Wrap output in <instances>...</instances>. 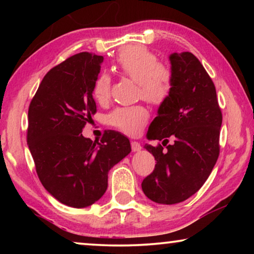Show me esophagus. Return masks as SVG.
Here are the masks:
<instances>
[{
  "label": "esophagus",
  "instance_id": "1",
  "mask_svg": "<svg viewBox=\"0 0 254 254\" xmlns=\"http://www.w3.org/2000/svg\"><path fill=\"white\" fill-rule=\"evenodd\" d=\"M130 145H131V150H133L134 152L140 151L141 149H142L141 144L138 143V142H136V141H131V142H130Z\"/></svg>",
  "mask_w": 254,
  "mask_h": 254
}]
</instances>
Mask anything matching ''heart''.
Returning <instances> with one entry per match:
<instances>
[{"mask_svg":"<svg viewBox=\"0 0 254 254\" xmlns=\"http://www.w3.org/2000/svg\"><path fill=\"white\" fill-rule=\"evenodd\" d=\"M114 69L137 82L138 95L151 104H162L172 90V72L165 64L157 62L154 53L143 46H128L120 51ZM111 78L100 75L93 86V97L98 103H105L110 97ZM149 112L144 106L118 107L109 116V123L129 135H136L147 123Z\"/></svg>","mask_w":254,"mask_h":254,"instance_id":"obj_1","label":"heart"}]
</instances>
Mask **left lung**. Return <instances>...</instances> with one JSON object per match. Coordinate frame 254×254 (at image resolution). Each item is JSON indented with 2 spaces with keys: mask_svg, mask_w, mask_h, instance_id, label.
I'll return each instance as SVG.
<instances>
[{
  "mask_svg": "<svg viewBox=\"0 0 254 254\" xmlns=\"http://www.w3.org/2000/svg\"><path fill=\"white\" fill-rule=\"evenodd\" d=\"M173 77L168 99L158 107L149 126L148 140L174 143L144 148L154 155L156 165L142 182L148 199L161 204H175L189 199L209 177L220 154L222 113L216 90L206 69L190 52L170 54Z\"/></svg>",
  "mask_w": 254,
  "mask_h": 254,
  "instance_id": "1",
  "label": "left lung"
}]
</instances>
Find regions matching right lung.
<instances>
[{"instance_id":"right-lung-1","label":"right lung","mask_w":254,"mask_h":254,"mask_svg":"<svg viewBox=\"0 0 254 254\" xmlns=\"http://www.w3.org/2000/svg\"><path fill=\"white\" fill-rule=\"evenodd\" d=\"M104 57L72 55L45 75L29 107L27 145L41 184L65 206L84 208L104 195L109 171L129 154L130 142L106 131L100 142L82 135L97 112L93 86Z\"/></svg>"}]
</instances>
